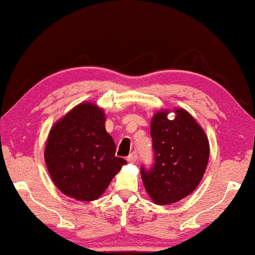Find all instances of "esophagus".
Wrapping results in <instances>:
<instances>
[{
  "instance_id": "obj_1",
  "label": "esophagus",
  "mask_w": 255,
  "mask_h": 255,
  "mask_svg": "<svg viewBox=\"0 0 255 255\" xmlns=\"http://www.w3.org/2000/svg\"><path fill=\"white\" fill-rule=\"evenodd\" d=\"M136 158H138V154H136L135 151H132L131 154L128 156V162H130V163H134L135 160H136Z\"/></svg>"
}]
</instances>
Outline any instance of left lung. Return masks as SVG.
Here are the masks:
<instances>
[{"mask_svg":"<svg viewBox=\"0 0 255 255\" xmlns=\"http://www.w3.org/2000/svg\"><path fill=\"white\" fill-rule=\"evenodd\" d=\"M156 113L150 124L152 163L141 165L143 186L156 204L167 205L193 193L201 182L209 162L207 136L189 113L175 109Z\"/></svg>","mask_w":255,"mask_h":255,"instance_id":"8db88e82","label":"left lung"}]
</instances>
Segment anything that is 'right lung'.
I'll return each mask as SVG.
<instances>
[{
    "instance_id": "1",
    "label": "right lung",
    "mask_w": 255,
    "mask_h": 255,
    "mask_svg": "<svg viewBox=\"0 0 255 255\" xmlns=\"http://www.w3.org/2000/svg\"><path fill=\"white\" fill-rule=\"evenodd\" d=\"M103 109L81 104L51 128L45 163L61 193L95 201L127 160L116 157V144L105 128Z\"/></svg>"
}]
</instances>
